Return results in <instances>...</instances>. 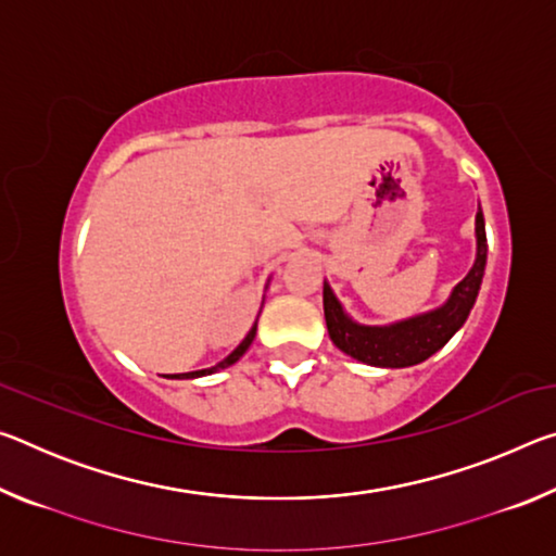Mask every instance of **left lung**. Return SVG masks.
Here are the masks:
<instances>
[{"label": "left lung", "mask_w": 556, "mask_h": 556, "mask_svg": "<svg viewBox=\"0 0 556 556\" xmlns=\"http://www.w3.org/2000/svg\"><path fill=\"white\" fill-rule=\"evenodd\" d=\"M476 238L478 252L473 267H470L464 281H458L456 289L451 291L446 304L439 306L437 312L414 316L407 318V321L392 326L355 324L345 316L331 287L324 285V314L331 341L343 353L355 357V361L378 365V368H409V365L427 361L429 355H434L439 348H444L448 338L466 324L470 308L476 304L478 289H481L488 252L481 205H478L476 213Z\"/></svg>", "instance_id": "obj_1"}]
</instances>
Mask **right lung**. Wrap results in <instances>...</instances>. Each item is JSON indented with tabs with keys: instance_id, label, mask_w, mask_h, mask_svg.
<instances>
[{
	"instance_id": "add662e5",
	"label": "right lung",
	"mask_w": 556,
	"mask_h": 556,
	"mask_svg": "<svg viewBox=\"0 0 556 556\" xmlns=\"http://www.w3.org/2000/svg\"><path fill=\"white\" fill-rule=\"evenodd\" d=\"M255 333H257V324L250 328V333L244 336V341H242L238 348H235V351H232L228 357H225V361H220L218 365H215V368H208V370H195V372H184V375H174V378H178V380H181V378H201V375H211V372H215V370H223V368H228V365L238 363L240 357L244 355V351H248L250 343L255 341Z\"/></svg>"
}]
</instances>
